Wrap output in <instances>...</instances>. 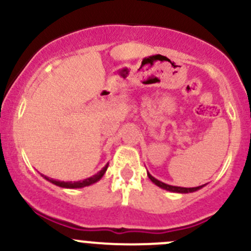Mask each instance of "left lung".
<instances>
[{
	"mask_svg": "<svg viewBox=\"0 0 251 251\" xmlns=\"http://www.w3.org/2000/svg\"><path fill=\"white\" fill-rule=\"evenodd\" d=\"M147 175H148L149 179H151V182H153L154 184H156L158 187H160V188L165 189V191H169V192H173V193H182V194H186V193H192V192H197L199 191V189H201L205 184L203 186H199V187H194V188H184V187H176V186H170V184H166L164 183V182L159 181V179H156L155 177L151 176V174L147 171Z\"/></svg>",
	"mask_w": 251,
	"mask_h": 251,
	"instance_id": "1",
	"label": "left lung"
}]
</instances>
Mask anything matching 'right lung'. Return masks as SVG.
Here are the masks:
<instances>
[{
    "instance_id": "add662e5",
    "label": "right lung",
    "mask_w": 251,
    "mask_h": 251,
    "mask_svg": "<svg viewBox=\"0 0 251 251\" xmlns=\"http://www.w3.org/2000/svg\"><path fill=\"white\" fill-rule=\"evenodd\" d=\"M108 166H109V163L107 164V165L104 166V168L102 169L100 171H98L97 174L93 175V176L88 177V178H85L82 179V181H69V182H64V181H58V179H53V178H50V177L47 176H44L42 175V177H44L45 179H47V181H50V183L55 184V186L58 187H62V188H70V189H75V188H83V187H87V186H91V184L96 183V182L100 181V178H102L103 176H104L105 171H107Z\"/></svg>"
}]
</instances>
